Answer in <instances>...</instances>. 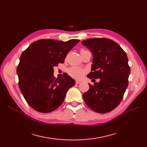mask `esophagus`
Segmentation results:
<instances>
[{"instance_id": "1", "label": "esophagus", "mask_w": 147, "mask_h": 147, "mask_svg": "<svg viewBox=\"0 0 147 147\" xmlns=\"http://www.w3.org/2000/svg\"><path fill=\"white\" fill-rule=\"evenodd\" d=\"M75 83H76V84H80V83H81V82L80 81H79V80H76V82H75Z\"/></svg>"}]
</instances>
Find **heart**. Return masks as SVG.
<instances>
[{"instance_id": "obj_1", "label": "heart", "mask_w": 147, "mask_h": 147, "mask_svg": "<svg viewBox=\"0 0 147 147\" xmlns=\"http://www.w3.org/2000/svg\"><path fill=\"white\" fill-rule=\"evenodd\" d=\"M68 74L70 77L74 78L80 79L84 76L85 70L78 67H73L68 70Z\"/></svg>"}]
</instances>
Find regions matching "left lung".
Instances as JSON below:
<instances>
[{"instance_id": "obj_1", "label": "left lung", "mask_w": 147, "mask_h": 147, "mask_svg": "<svg viewBox=\"0 0 147 147\" xmlns=\"http://www.w3.org/2000/svg\"><path fill=\"white\" fill-rule=\"evenodd\" d=\"M93 56L88 77L100 78L83 97L86 105L100 113L115 109L121 101L128 85L130 67L126 53L118 43L108 38H94L82 42Z\"/></svg>"}]
</instances>
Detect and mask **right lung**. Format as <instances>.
Here are the masks:
<instances>
[{
    "label": "right lung",
    "mask_w": 147,
    "mask_h": 147,
    "mask_svg": "<svg viewBox=\"0 0 147 147\" xmlns=\"http://www.w3.org/2000/svg\"><path fill=\"white\" fill-rule=\"evenodd\" d=\"M80 42L53 39L38 40L31 43L20 57L16 73L19 87L28 104L41 113H50L63 104L69 89L75 84L65 74L55 80L54 67L63 63L68 53Z\"/></svg>",
    "instance_id": "1"
}]
</instances>
